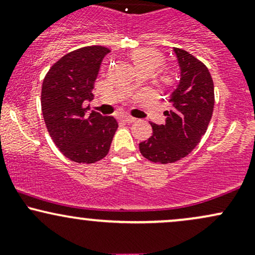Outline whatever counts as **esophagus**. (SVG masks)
<instances>
[{
  "instance_id": "obj_1",
  "label": "esophagus",
  "mask_w": 255,
  "mask_h": 255,
  "mask_svg": "<svg viewBox=\"0 0 255 255\" xmlns=\"http://www.w3.org/2000/svg\"><path fill=\"white\" fill-rule=\"evenodd\" d=\"M121 120L125 122V124H133V122L136 121V119L131 118V116H124Z\"/></svg>"
}]
</instances>
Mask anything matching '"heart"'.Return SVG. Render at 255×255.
Returning <instances> with one entry per match:
<instances>
[{"label":"heart","instance_id":"1","mask_svg":"<svg viewBox=\"0 0 255 255\" xmlns=\"http://www.w3.org/2000/svg\"><path fill=\"white\" fill-rule=\"evenodd\" d=\"M131 60L135 63L136 68L139 71L141 69H150V71H154L157 67H159L163 62V55L156 49L152 48H140L134 50L130 54ZM162 80L164 83H171L172 75L170 72H165L162 75Z\"/></svg>","mask_w":255,"mask_h":255}]
</instances>
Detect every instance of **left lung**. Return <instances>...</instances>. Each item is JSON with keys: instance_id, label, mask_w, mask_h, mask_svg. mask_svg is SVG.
Instances as JSON below:
<instances>
[{"instance_id": "8db88e82", "label": "left lung", "mask_w": 255, "mask_h": 255, "mask_svg": "<svg viewBox=\"0 0 255 255\" xmlns=\"http://www.w3.org/2000/svg\"><path fill=\"white\" fill-rule=\"evenodd\" d=\"M181 80L172 92L165 125L152 126V135L140 142V153L153 163L168 164L194 150L206 133L215 107V87L209 69L188 51L174 48Z\"/></svg>"}]
</instances>
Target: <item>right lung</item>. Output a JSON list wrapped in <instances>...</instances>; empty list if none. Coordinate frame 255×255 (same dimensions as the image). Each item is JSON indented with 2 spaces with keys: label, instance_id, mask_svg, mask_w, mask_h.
Segmentation results:
<instances>
[{
  "label": "right lung",
  "instance_id": "obj_1",
  "mask_svg": "<svg viewBox=\"0 0 255 255\" xmlns=\"http://www.w3.org/2000/svg\"><path fill=\"white\" fill-rule=\"evenodd\" d=\"M105 46L92 45L68 52L55 62L42 85V113L52 141L67 158L77 163H96L110 150L119 124L97 111L87 114L86 99L105 55Z\"/></svg>",
  "mask_w": 255,
  "mask_h": 255
}]
</instances>
